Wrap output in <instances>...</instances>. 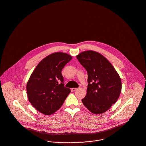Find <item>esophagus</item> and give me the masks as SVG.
I'll use <instances>...</instances> for the list:
<instances>
[{"instance_id":"esophagus-1","label":"esophagus","mask_w":146,"mask_h":146,"mask_svg":"<svg viewBox=\"0 0 146 146\" xmlns=\"http://www.w3.org/2000/svg\"><path fill=\"white\" fill-rule=\"evenodd\" d=\"M78 88H71V91H75Z\"/></svg>"}]
</instances>
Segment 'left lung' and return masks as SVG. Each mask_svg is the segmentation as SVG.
Masks as SVG:
<instances>
[{"label":"left lung","mask_w":146,"mask_h":146,"mask_svg":"<svg viewBox=\"0 0 146 146\" xmlns=\"http://www.w3.org/2000/svg\"><path fill=\"white\" fill-rule=\"evenodd\" d=\"M76 58L88 73V88L84 105L94 114H101L115 104L121 92L119 75L102 55L92 50L80 52Z\"/></svg>","instance_id":"8db88e82"}]
</instances>
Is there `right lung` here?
Listing matches in <instances>:
<instances>
[{"label": "right lung", "instance_id": "add662e5", "mask_svg": "<svg viewBox=\"0 0 146 146\" xmlns=\"http://www.w3.org/2000/svg\"><path fill=\"white\" fill-rule=\"evenodd\" d=\"M71 59L67 53H52L43 59L31 74L27 84L28 98L41 113H54L70 93V89L64 86L61 71Z\"/></svg>", "mask_w": 146, "mask_h": 146}]
</instances>
